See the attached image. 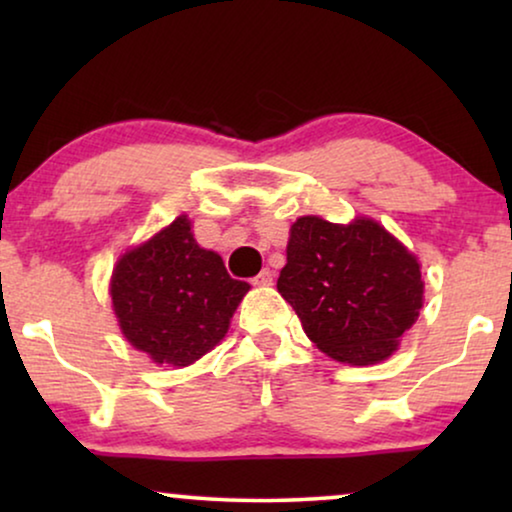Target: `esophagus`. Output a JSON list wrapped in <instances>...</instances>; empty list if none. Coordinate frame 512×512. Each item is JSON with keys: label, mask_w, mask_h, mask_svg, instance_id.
<instances>
[{"label": "esophagus", "mask_w": 512, "mask_h": 512, "mask_svg": "<svg viewBox=\"0 0 512 512\" xmlns=\"http://www.w3.org/2000/svg\"><path fill=\"white\" fill-rule=\"evenodd\" d=\"M251 284H256V286H270V284H272V270H268V268L261 270L254 279H251Z\"/></svg>", "instance_id": "1"}]
</instances>
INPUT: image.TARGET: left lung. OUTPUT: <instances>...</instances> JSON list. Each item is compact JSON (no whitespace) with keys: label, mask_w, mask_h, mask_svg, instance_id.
Returning <instances> with one entry per match:
<instances>
[{"label":"left lung","mask_w":512,"mask_h":512,"mask_svg":"<svg viewBox=\"0 0 512 512\" xmlns=\"http://www.w3.org/2000/svg\"><path fill=\"white\" fill-rule=\"evenodd\" d=\"M277 291L296 310L307 338L349 366L389 359L424 300L417 258L363 216L349 226L300 216Z\"/></svg>","instance_id":"obj_1"}]
</instances>
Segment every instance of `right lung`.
<instances>
[{"label":"right lung","mask_w":512,"mask_h":512,"mask_svg":"<svg viewBox=\"0 0 512 512\" xmlns=\"http://www.w3.org/2000/svg\"><path fill=\"white\" fill-rule=\"evenodd\" d=\"M109 291L125 340L151 361L184 368L223 340L249 284L230 277L177 216L121 256Z\"/></svg>","instance_id":"1"}]
</instances>
